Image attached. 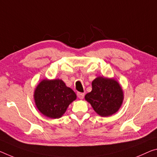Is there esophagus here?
<instances>
[{
    "instance_id": "obj_1",
    "label": "esophagus",
    "mask_w": 157,
    "mask_h": 157,
    "mask_svg": "<svg viewBox=\"0 0 157 157\" xmlns=\"http://www.w3.org/2000/svg\"><path fill=\"white\" fill-rule=\"evenodd\" d=\"M84 96V93H80V92H78V97L79 99H83Z\"/></svg>"
}]
</instances>
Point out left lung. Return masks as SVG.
<instances>
[{
	"label": "left lung",
	"instance_id": "1",
	"mask_svg": "<svg viewBox=\"0 0 157 157\" xmlns=\"http://www.w3.org/2000/svg\"><path fill=\"white\" fill-rule=\"evenodd\" d=\"M92 90L84 98L91 104L94 110L101 117H110L121 108L124 91L114 78L97 77L92 82Z\"/></svg>",
	"mask_w": 157,
	"mask_h": 157
}]
</instances>
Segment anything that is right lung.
<instances>
[{
	"label": "right lung",
	"instance_id": "1",
	"mask_svg": "<svg viewBox=\"0 0 157 157\" xmlns=\"http://www.w3.org/2000/svg\"><path fill=\"white\" fill-rule=\"evenodd\" d=\"M36 108L44 116L59 119L63 115L77 96L60 79H44L37 85L33 94Z\"/></svg>",
	"mask_w": 157,
	"mask_h": 157
}]
</instances>
